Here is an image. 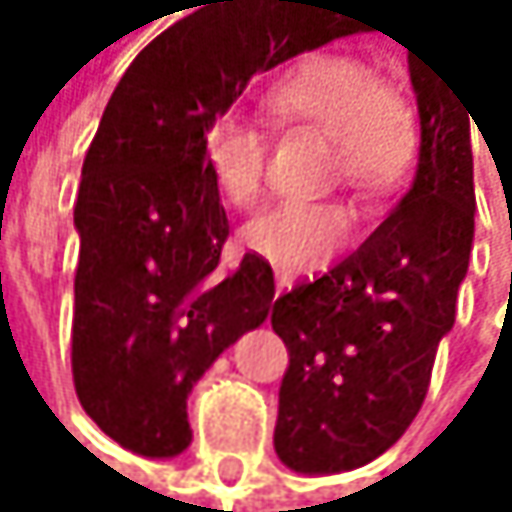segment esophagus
<instances>
[{
    "label": "esophagus",
    "instance_id": "obj_1",
    "mask_svg": "<svg viewBox=\"0 0 512 512\" xmlns=\"http://www.w3.org/2000/svg\"><path fill=\"white\" fill-rule=\"evenodd\" d=\"M285 285H291V282H288V279H285V276H279V279H276V291H282V288H285Z\"/></svg>",
    "mask_w": 512,
    "mask_h": 512
}]
</instances>
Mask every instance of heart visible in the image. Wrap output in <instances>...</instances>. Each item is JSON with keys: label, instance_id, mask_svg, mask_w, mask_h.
<instances>
[{"label": "heart", "instance_id": "heart-1", "mask_svg": "<svg viewBox=\"0 0 512 512\" xmlns=\"http://www.w3.org/2000/svg\"><path fill=\"white\" fill-rule=\"evenodd\" d=\"M285 122H304L334 141L341 174L362 190L393 187L411 162V128L381 76L350 54H316L270 97ZM202 156L221 196L248 205L264 187L267 141L261 125L224 113L202 134ZM350 211L328 199H282L258 211L242 227V245L279 267L307 273L334 258L350 239Z\"/></svg>", "mask_w": 512, "mask_h": 512}]
</instances>
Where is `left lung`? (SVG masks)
<instances>
[{"label":"left lung","instance_id":"8db88e82","mask_svg":"<svg viewBox=\"0 0 512 512\" xmlns=\"http://www.w3.org/2000/svg\"><path fill=\"white\" fill-rule=\"evenodd\" d=\"M405 48L421 119L411 190L353 254L270 310L288 347L273 445L294 473H344L384 455L421 411L455 325L473 251L476 116L427 51Z\"/></svg>","mask_w":512,"mask_h":512}]
</instances>
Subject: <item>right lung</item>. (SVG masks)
Segmentation results:
<instances>
[{
  "label": "right lung",
  "instance_id": "right-lung-1",
  "mask_svg": "<svg viewBox=\"0 0 512 512\" xmlns=\"http://www.w3.org/2000/svg\"><path fill=\"white\" fill-rule=\"evenodd\" d=\"M119 79L82 162L73 384L122 448L174 458L187 396L273 304L258 254L224 273L230 221L202 134L254 73L319 48L307 0H199Z\"/></svg>",
  "mask_w": 512,
  "mask_h": 512
}]
</instances>
